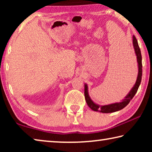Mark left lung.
I'll list each match as a JSON object with an SVG mask.
<instances>
[{"instance_id": "8db88e82", "label": "left lung", "mask_w": 152, "mask_h": 152, "mask_svg": "<svg viewBox=\"0 0 152 152\" xmlns=\"http://www.w3.org/2000/svg\"><path fill=\"white\" fill-rule=\"evenodd\" d=\"M133 47H134L136 56H137V60L139 68L137 78L134 86L133 87V88L132 89V91L129 92V93L125 97V99L123 100L122 102H116V103H113L108 105H104V106H99V105L95 104L91 99V98L89 97V95L88 93V86H87L86 84H85V85H84V96H85V100L87 104H88V106L91 108L92 110H94V111H99L102 113L116 112L118 111V110L123 109V108L127 106V105L129 103L131 100H132L133 96H135V94L137 91L138 88L140 85L141 81V76H142V58H141V50L140 47H139L137 40L134 35H133Z\"/></svg>"}]
</instances>
